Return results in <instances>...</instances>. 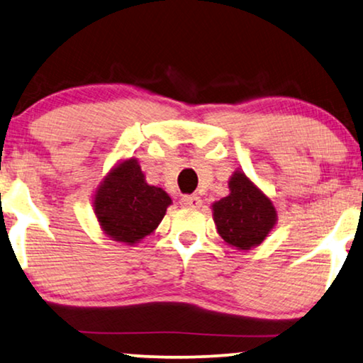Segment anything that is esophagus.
Here are the masks:
<instances>
[{
	"mask_svg": "<svg viewBox=\"0 0 363 363\" xmlns=\"http://www.w3.org/2000/svg\"><path fill=\"white\" fill-rule=\"evenodd\" d=\"M180 203H182V206H185V208H200L201 198L196 195H183Z\"/></svg>",
	"mask_w": 363,
	"mask_h": 363,
	"instance_id": "obj_1",
	"label": "esophagus"
}]
</instances>
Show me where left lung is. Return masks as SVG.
<instances>
[{
    "instance_id": "8db88e82",
    "label": "left lung",
    "mask_w": 363,
    "mask_h": 363,
    "mask_svg": "<svg viewBox=\"0 0 363 363\" xmlns=\"http://www.w3.org/2000/svg\"><path fill=\"white\" fill-rule=\"evenodd\" d=\"M230 190V195L213 205L216 230L228 245L251 250L261 245L276 225V210L245 173L236 172L231 177Z\"/></svg>"
}]
</instances>
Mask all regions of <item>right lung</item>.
Listing matches in <instances>:
<instances>
[{
	"label": "right lung",
	"mask_w": 363,
	"mask_h": 363,
	"mask_svg": "<svg viewBox=\"0 0 363 363\" xmlns=\"http://www.w3.org/2000/svg\"><path fill=\"white\" fill-rule=\"evenodd\" d=\"M172 200L145 182L135 158L122 162L101 183L94 200L97 220L116 241H140L160 225Z\"/></svg>",
	"instance_id": "right-lung-1"
}]
</instances>
